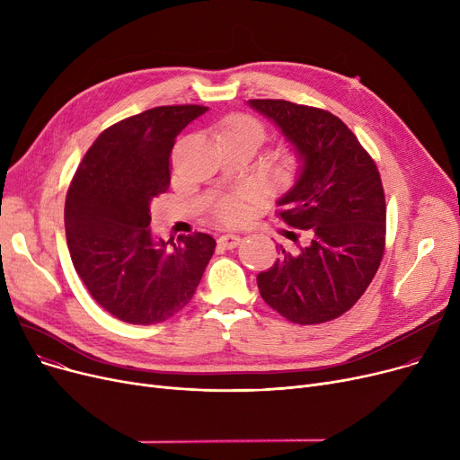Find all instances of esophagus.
Listing matches in <instances>:
<instances>
[{
  "instance_id": "1",
  "label": "esophagus",
  "mask_w": 460,
  "mask_h": 460,
  "mask_svg": "<svg viewBox=\"0 0 460 460\" xmlns=\"http://www.w3.org/2000/svg\"><path fill=\"white\" fill-rule=\"evenodd\" d=\"M240 238L238 234H233V233H227V234H222L220 238H217V246L224 248V250H233L240 244Z\"/></svg>"
}]
</instances>
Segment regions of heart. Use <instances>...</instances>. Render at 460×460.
<instances>
[{
    "label": "heart",
    "mask_w": 460,
    "mask_h": 460,
    "mask_svg": "<svg viewBox=\"0 0 460 460\" xmlns=\"http://www.w3.org/2000/svg\"><path fill=\"white\" fill-rule=\"evenodd\" d=\"M226 134H246L259 143L264 137V128L257 119L250 115H233L222 125L220 136H226ZM214 212L222 222H234L243 216V201H240V196L233 193V196H226L217 201L214 207Z\"/></svg>",
    "instance_id": "heart-1"
}]
</instances>
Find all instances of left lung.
I'll list each match as a JSON object with an SVG mask.
<instances>
[{
  "label": "left lung",
  "instance_id": "obj_1",
  "mask_svg": "<svg viewBox=\"0 0 460 460\" xmlns=\"http://www.w3.org/2000/svg\"><path fill=\"white\" fill-rule=\"evenodd\" d=\"M248 104L274 120L302 167L278 201V216L295 231L279 259L257 276L262 300L295 324L341 317L373 281L385 244V199L378 167L340 117L288 101ZM303 244H299V236Z\"/></svg>",
  "mask_w": 460,
  "mask_h": 460
}]
</instances>
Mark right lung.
Masks as SVG:
<instances>
[{
  "mask_svg": "<svg viewBox=\"0 0 460 460\" xmlns=\"http://www.w3.org/2000/svg\"><path fill=\"white\" fill-rule=\"evenodd\" d=\"M208 108L158 106L106 128L85 153L65 201L72 264L119 321L158 324L188 305L214 253L207 233L153 236L151 201L172 182L175 137Z\"/></svg>",
  "mask_w": 460,
  "mask_h": 460,
  "instance_id": "right-lung-1",
  "label": "right lung"
}]
</instances>
